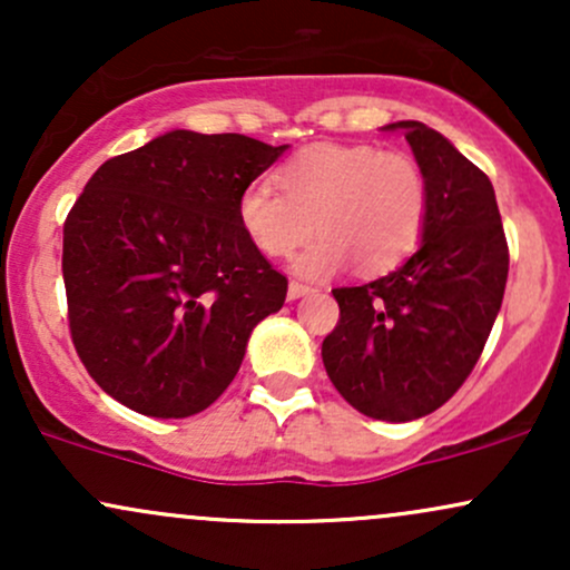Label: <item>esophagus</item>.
<instances>
[{
	"label": "esophagus",
	"mask_w": 570,
	"mask_h": 570,
	"mask_svg": "<svg viewBox=\"0 0 570 570\" xmlns=\"http://www.w3.org/2000/svg\"><path fill=\"white\" fill-rule=\"evenodd\" d=\"M311 292H313L311 286L299 284V281H292L289 292H286V297H289V299H299V297H305V294H311Z\"/></svg>",
	"instance_id": "34e87169"
}]
</instances>
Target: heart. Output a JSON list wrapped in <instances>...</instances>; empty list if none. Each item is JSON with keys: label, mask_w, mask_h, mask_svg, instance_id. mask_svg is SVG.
<instances>
[{"label": "heart", "mask_w": 570, "mask_h": 570, "mask_svg": "<svg viewBox=\"0 0 570 570\" xmlns=\"http://www.w3.org/2000/svg\"><path fill=\"white\" fill-rule=\"evenodd\" d=\"M281 193L254 181L238 198V222L265 257H294L303 278H330L351 263L383 273L402 263L426 225L429 187L421 166L404 153L372 144H313L276 174Z\"/></svg>", "instance_id": "b5f03b06"}]
</instances>
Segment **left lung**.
<instances>
[{
	"label": "left lung",
	"mask_w": 570,
	"mask_h": 570,
	"mask_svg": "<svg viewBox=\"0 0 570 570\" xmlns=\"http://www.w3.org/2000/svg\"><path fill=\"white\" fill-rule=\"evenodd\" d=\"M426 176L421 246L389 276L332 289L340 322L322 358L340 396L367 417L407 423L442 407L485 348L501 311L509 248L493 185L440 130L399 120Z\"/></svg>",
	"instance_id": "left-lung-1"
}]
</instances>
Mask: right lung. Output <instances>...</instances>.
<instances>
[{"label":"right lung","instance_id":"1","mask_svg":"<svg viewBox=\"0 0 570 570\" xmlns=\"http://www.w3.org/2000/svg\"><path fill=\"white\" fill-rule=\"evenodd\" d=\"M289 144L176 128L90 176L63 225L69 330L90 377L149 417H189L233 383L286 278L238 222Z\"/></svg>","mask_w":570,"mask_h":570}]
</instances>
